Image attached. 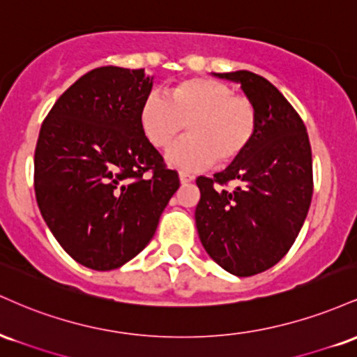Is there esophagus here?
I'll list each match as a JSON object with an SVG mask.
<instances>
[{
  "mask_svg": "<svg viewBox=\"0 0 357 357\" xmlns=\"http://www.w3.org/2000/svg\"><path fill=\"white\" fill-rule=\"evenodd\" d=\"M191 181H195V176L188 174V173H179V183L181 184H190Z\"/></svg>",
  "mask_w": 357,
  "mask_h": 357,
  "instance_id": "1",
  "label": "esophagus"
}]
</instances>
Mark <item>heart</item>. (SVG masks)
<instances>
[{"mask_svg": "<svg viewBox=\"0 0 357 357\" xmlns=\"http://www.w3.org/2000/svg\"><path fill=\"white\" fill-rule=\"evenodd\" d=\"M139 122L158 149H166L188 126L190 136L167 151L166 161L176 169L196 171L236 161L255 136L257 112L223 82L195 77L171 89L169 97L158 90L147 93Z\"/></svg>", "mask_w": 357, "mask_h": 357, "instance_id": "1", "label": "heart"}]
</instances>
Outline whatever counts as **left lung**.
<instances>
[{
  "instance_id": "8db88e82",
  "label": "left lung",
  "mask_w": 357,
  "mask_h": 357,
  "mask_svg": "<svg viewBox=\"0 0 357 357\" xmlns=\"http://www.w3.org/2000/svg\"><path fill=\"white\" fill-rule=\"evenodd\" d=\"M213 75L240 84L257 129L227 169L196 179V230L221 268L250 277L278 264L296 241L312 199V153L302 119L267 79L248 70ZM230 181L235 190L218 186Z\"/></svg>"
}]
</instances>
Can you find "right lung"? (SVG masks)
I'll list each match as a JSON object with an SVG mask.
<instances>
[{"instance_id":"add662e5","label":"right lung","mask_w":357,"mask_h":357,"mask_svg":"<svg viewBox=\"0 0 357 357\" xmlns=\"http://www.w3.org/2000/svg\"><path fill=\"white\" fill-rule=\"evenodd\" d=\"M153 80L144 68H96L61 93L40 129L36 203L87 268L114 270L141 253L179 188L139 122Z\"/></svg>"}]
</instances>
